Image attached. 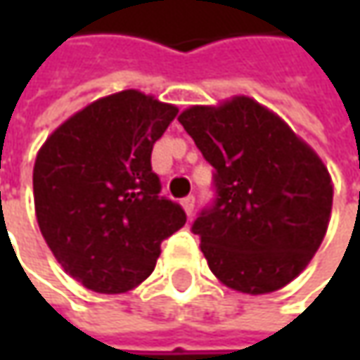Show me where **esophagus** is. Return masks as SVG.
Wrapping results in <instances>:
<instances>
[{"label": "esophagus", "mask_w": 360, "mask_h": 360, "mask_svg": "<svg viewBox=\"0 0 360 360\" xmlns=\"http://www.w3.org/2000/svg\"><path fill=\"white\" fill-rule=\"evenodd\" d=\"M182 208H184V212H186L188 216H192V212H194V196H186V198H182Z\"/></svg>", "instance_id": "1"}]
</instances>
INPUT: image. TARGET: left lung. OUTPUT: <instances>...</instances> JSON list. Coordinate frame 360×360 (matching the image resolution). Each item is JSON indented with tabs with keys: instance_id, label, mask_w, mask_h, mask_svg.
Wrapping results in <instances>:
<instances>
[{
	"instance_id": "left-lung-1",
	"label": "left lung",
	"mask_w": 360,
	"mask_h": 360,
	"mask_svg": "<svg viewBox=\"0 0 360 360\" xmlns=\"http://www.w3.org/2000/svg\"><path fill=\"white\" fill-rule=\"evenodd\" d=\"M178 122L216 170V204L192 226L212 274L244 295L292 283L330 222L333 180L325 162L248 96L190 105Z\"/></svg>"
}]
</instances>
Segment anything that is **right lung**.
I'll return each instance as SVG.
<instances>
[{
    "mask_svg": "<svg viewBox=\"0 0 360 360\" xmlns=\"http://www.w3.org/2000/svg\"><path fill=\"white\" fill-rule=\"evenodd\" d=\"M178 108L140 90L104 96L60 124L34 164L37 226L65 274L100 295L152 274L160 244L186 224L160 198L154 142Z\"/></svg>",
    "mask_w": 360,
    "mask_h": 360,
    "instance_id": "add662e5",
    "label": "right lung"
}]
</instances>
